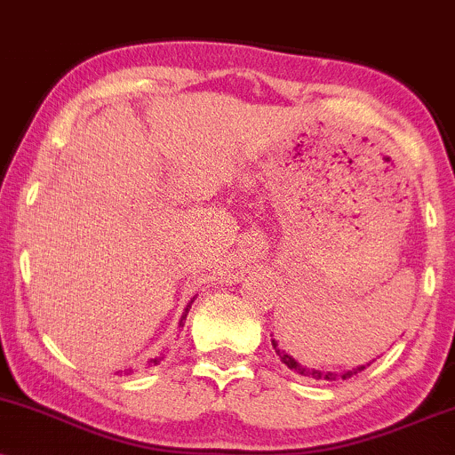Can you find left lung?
Returning a JSON list of instances; mask_svg holds the SVG:
<instances>
[{
	"mask_svg": "<svg viewBox=\"0 0 455 455\" xmlns=\"http://www.w3.org/2000/svg\"><path fill=\"white\" fill-rule=\"evenodd\" d=\"M271 347L275 348V353H278V357H280V362H282V363H284V365H289V368L293 370V372L301 374V377L315 379V380H336V379H342V380H347V379L355 377V374H359V372H362V370H365V368H368L370 363L374 362V359H372V362H370V363L357 365V368H351V370H344V372H325V370L307 368V365H304V363H299V362H297V359L293 357V355H291V353H286L284 348H282L280 344L274 340V338H271Z\"/></svg>",
	"mask_w": 455,
	"mask_h": 455,
	"instance_id": "obj_1",
	"label": "left lung"
}]
</instances>
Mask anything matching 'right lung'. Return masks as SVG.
<instances>
[{
  "label": "right lung",
  "mask_w": 455,
  "mask_h": 455,
  "mask_svg": "<svg viewBox=\"0 0 455 455\" xmlns=\"http://www.w3.org/2000/svg\"><path fill=\"white\" fill-rule=\"evenodd\" d=\"M192 301H195V297H192V299H190V304H188V306L184 307V315H181V318H180V327H184V323H186V316H188V310H190ZM160 362H162V357H154V359H149L148 365H158ZM130 372H132V370H124V374H130Z\"/></svg>",
  "instance_id": "add662e5"
}]
</instances>
